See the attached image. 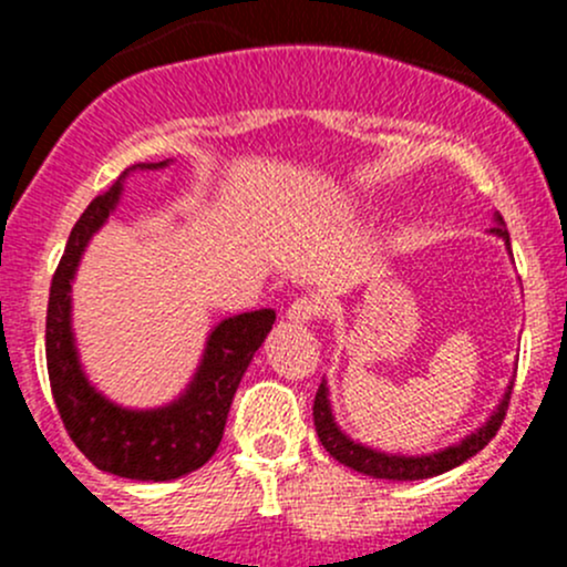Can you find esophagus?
Here are the masks:
<instances>
[{
	"label": "esophagus",
	"mask_w": 567,
	"mask_h": 567,
	"mask_svg": "<svg viewBox=\"0 0 567 567\" xmlns=\"http://www.w3.org/2000/svg\"><path fill=\"white\" fill-rule=\"evenodd\" d=\"M285 316H288L290 323H299V326L312 323V320L320 316V305L316 299H307V296H301V299H296L293 305L288 307V312H285Z\"/></svg>",
	"instance_id": "1"
}]
</instances>
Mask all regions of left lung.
Masks as SVG:
<instances>
[{
    "mask_svg": "<svg viewBox=\"0 0 567 567\" xmlns=\"http://www.w3.org/2000/svg\"><path fill=\"white\" fill-rule=\"evenodd\" d=\"M491 233H496V236H499L502 241L511 247V236H507L505 221H502L499 214H496V227ZM511 392H513V386H507L499 409L491 414V420L485 422L480 431H474L472 436H466L463 442L453 444V447L439 450V453H431V455H386V453H379V450H370V447H362V444L351 442V439H348L346 433L337 427L334 416H331L326 381L318 386V392H316L312 416H316V431H318L320 444L326 447V453H329L334 461L351 466L353 472L370 474V477H379V480H425V477H436V474H444V472H450V468L461 466L463 461H468L472 455H477L480 450H483L485 444L496 436V431H499L502 420H505V414H507Z\"/></svg>",
    "mask_w": 567,
    "mask_h": 567,
    "instance_id": "1",
    "label": "left lung"
}]
</instances>
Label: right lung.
I'll return each instance as SVG.
<instances>
[{
  "label": "right lung",
  "instance_id": "obj_1",
  "mask_svg": "<svg viewBox=\"0 0 567 567\" xmlns=\"http://www.w3.org/2000/svg\"><path fill=\"white\" fill-rule=\"evenodd\" d=\"M167 162L134 164L131 169H162ZM125 169L104 194L87 205L73 225L60 266L51 279L45 312V364L51 394L68 436L90 461L109 474L128 480L183 477L216 453L225 433L233 394L251 357L274 326V310L241 312L221 320L208 337L194 381L175 403L131 411L109 403L84 379L71 331V279L93 233L109 219L123 194Z\"/></svg>",
  "mask_w": 567,
  "mask_h": 567
}]
</instances>
